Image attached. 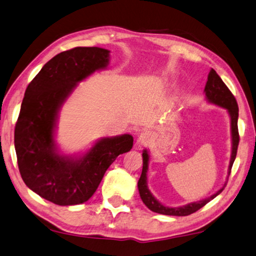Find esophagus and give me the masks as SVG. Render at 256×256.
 <instances>
[{"label": "esophagus", "mask_w": 256, "mask_h": 256, "mask_svg": "<svg viewBox=\"0 0 256 256\" xmlns=\"http://www.w3.org/2000/svg\"><path fill=\"white\" fill-rule=\"evenodd\" d=\"M150 140H152V132H142L137 138V145L138 146H144Z\"/></svg>", "instance_id": "1"}]
</instances>
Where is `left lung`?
<instances>
[{"label":"left lung","instance_id":"obj_1","mask_svg":"<svg viewBox=\"0 0 256 256\" xmlns=\"http://www.w3.org/2000/svg\"><path fill=\"white\" fill-rule=\"evenodd\" d=\"M204 93L206 98L210 103L219 106L226 109L230 116V128H232V155H230V166H228V174H230V170L234 160L236 158L237 154V147H238L240 142V135H238V127H237V120H238V106H237L236 98L232 96V93L230 91V88L226 86V84L222 82V80L219 78V75L216 73V70L212 68L209 72L208 80L204 86ZM148 160L150 156L147 150H145L142 152V176L138 181V190H140V198L142 202L146 204V207L150 210L158 214H168V216H188L196 212V210L202 208L204 206L207 204L210 200L222 194V191L225 188L226 183L224 184L220 190H218L216 194L209 196L207 199L196 201V202L188 204L182 207H168L160 202L158 200L155 199V196L150 194L148 190V186H147V170H148Z\"/></svg>","mask_w":256,"mask_h":256}]
</instances>
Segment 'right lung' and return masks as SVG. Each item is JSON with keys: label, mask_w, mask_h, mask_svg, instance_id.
I'll list each match as a JSON object with an SVG mask.
<instances>
[{"label": "right lung", "mask_w": 256, "mask_h": 256, "mask_svg": "<svg viewBox=\"0 0 256 256\" xmlns=\"http://www.w3.org/2000/svg\"><path fill=\"white\" fill-rule=\"evenodd\" d=\"M109 50L76 47L52 57L26 90L14 129L18 166L26 186L58 206L88 201L96 191L108 168L132 148L124 134L98 140L80 158L60 154L54 140L62 103L80 82L109 64Z\"/></svg>", "instance_id": "1"}]
</instances>
